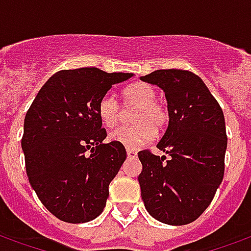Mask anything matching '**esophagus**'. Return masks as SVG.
Wrapping results in <instances>:
<instances>
[{
  "mask_svg": "<svg viewBox=\"0 0 251 251\" xmlns=\"http://www.w3.org/2000/svg\"><path fill=\"white\" fill-rule=\"evenodd\" d=\"M126 153H127V157H137V151H134V149H126Z\"/></svg>",
  "mask_w": 251,
  "mask_h": 251,
  "instance_id": "34e87169",
  "label": "esophagus"
}]
</instances>
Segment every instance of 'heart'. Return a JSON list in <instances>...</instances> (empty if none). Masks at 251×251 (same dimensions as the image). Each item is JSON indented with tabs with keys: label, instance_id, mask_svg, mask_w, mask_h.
<instances>
[{
	"label": "heart",
	"instance_id": "obj_1",
	"mask_svg": "<svg viewBox=\"0 0 251 251\" xmlns=\"http://www.w3.org/2000/svg\"><path fill=\"white\" fill-rule=\"evenodd\" d=\"M156 98L157 93L149 83L136 82L124 88V106L136 107L131 113V122L134 124L113 130L109 136L110 140L127 149H137L152 141L156 137V130L163 129L169 120L167 107ZM98 114L102 124L107 127H113L120 122L122 110L111 94L104 95L99 100Z\"/></svg>",
	"mask_w": 251,
	"mask_h": 251
}]
</instances>
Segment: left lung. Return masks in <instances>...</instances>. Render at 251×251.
<instances>
[{
	"instance_id": "1",
	"label": "left lung",
	"mask_w": 251,
	"mask_h": 251,
	"mask_svg": "<svg viewBox=\"0 0 251 251\" xmlns=\"http://www.w3.org/2000/svg\"><path fill=\"white\" fill-rule=\"evenodd\" d=\"M165 93L169 122L157 148L138 152L141 198L151 215L172 226L196 221L225 175V115L204 82L187 70H157L141 76Z\"/></svg>"
}]
</instances>
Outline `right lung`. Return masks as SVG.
Returning <instances> with one entry per match:
<instances>
[{
    "label": "right lung",
    "instance_id": "1",
    "mask_svg": "<svg viewBox=\"0 0 251 251\" xmlns=\"http://www.w3.org/2000/svg\"><path fill=\"white\" fill-rule=\"evenodd\" d=\"M133 74L95 67L62 70L40 88L26 111L21 147L32 188L52 215L84 223L100 215L109 184L126 158L107 136L98 114L99 100Z\"/></svg>",
    "mask_w": 251,
    "mask_h": 251
}]
</instances>
